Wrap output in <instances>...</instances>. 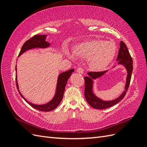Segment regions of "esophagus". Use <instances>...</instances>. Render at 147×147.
<instances>
[{"instance_id":"34e87169","label":"esophagus","mask_w":147,"mask_h":147,"mask_svg":"<svg viewBox=\"0 0 147 147\" xmlns=\"http://www.w3.org/2000/svg\"><path fill=\"white\" fill-rule=\"evenodd\" d=\"M77 72L78 73H80V74H83L84 72V70L83 69L82 67H78L77 69Z\"/></svg>"}]
</instances>
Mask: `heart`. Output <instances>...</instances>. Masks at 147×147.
<instances>
[{
    "instance_id": "b5f03b06",
    "label": "heart",
    "mask_w": 147,
    "mask_h": 147,
    "mask_svg": "<svg viewBox=\"0 0 147 147\" xmlns=\"http://www.w3.org/2000/svg\"><path fill=\"white\" fill-rule=\"evenodd\" d=\"M117 46L111 41L94 40L80 43L75 47L77 55L90 58V64L94 69L104 68L112 61L117 53Z\"/></svg>"
}]
</instances>
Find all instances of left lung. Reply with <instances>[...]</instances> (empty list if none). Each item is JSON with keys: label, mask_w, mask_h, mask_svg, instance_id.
<instances>
[{"label": "left lung", "mask_w": 147, "mask_h": 147, "mask_svg": "<svg viewBox=\"0 0 147 147\" xmlns=\"http://www.w3.org/2000/svg\"><path fill=\"white\" fill-rule=\"evenodd\" d=\"M119 47V53L117 60L118 61V64H122L125 67L127 70V75L126 78V83L125 85V90H124V92L118 98L111 101H104L99 99V97H96L92 92V80L100 77L106 72H107V70L102 71V72H90L88 73L89 77H84V97H85V99L90 105L96 109H105L118 104L125 96L129 86L133 70L132 59L126 44L123 41L120 42Z\"/></svg>", "instance_id": "left-lung-1"}]
</instances>
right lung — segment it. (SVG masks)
Listing matches in <instances>:
<instances>
[{
    "label": "right lung",
    "instance_id": "1",
    "mask_svg": "<svg viewBox=\"0 0 147 147\" xmlns=\"http://www.w3.org/2000/svg\"><path fill=\"white\" fill-rule=\"evenodd\" d=\"M46 37H47L46 35H35L32 38L29 39L28 40H27L24 43V45H23V47H22L21 51L20 52L19 56L23 54L24 52L28 50H30V49L35 48H44L48 47L50 46V44L45 40ZM73 72H74V69H70L68 71H66V72H63L61 74H59L58 79H57L56 94L54 97H53V99L46 104H43V105L34 104L31 103V102H29L24 98L23 96L21 94V93L19 91L18 84V82H17V76H16V87L18 89V91L21 96L23 97V98L26 100V102H27L30 106H32L33 108L40 111H42V112H50V111L55 109L59 105L61 101L62 100V99H63L65 85L67 84V83L69 78L70 77L71 74H72Z\"/></svg>",
    "mask_w": 147,
    "mask_h": 147
}]
</instances>
